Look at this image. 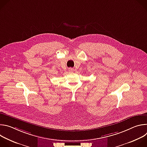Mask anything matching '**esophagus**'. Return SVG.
<instances>
[{"instance_id":"1","label":"esophagus","mask_w":147,"mask_h":147,"mask_svg":"<svg viewBox=\"0 0 147 147\" xmlns=\"http://www.w3.org/2000/svg\"><path fill=\"white\" fill-rule=\"evenodd\" d=\"M73 71H74V69H72V68H69V71L70 73H72V72H73Z\"/></svg>"}]
</instances>
